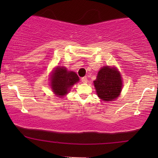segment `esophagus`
<instances>
[{
  "mask_svg": "<svg viewBox=\"0 0 158 158\" xmlns=\"http://www.w3.org/2000/svg\"><path fill=\"white\" fill-rule=\"evenodd\" d=\"M81 81H82L83 83H87L88 82V79H87V77H82L81 79Z\"/></svg>",
  "mask_w": 158,
  "mask_h": 158,
  "instance_id": "1",
  "label": "esophagus"
}]
</instances>
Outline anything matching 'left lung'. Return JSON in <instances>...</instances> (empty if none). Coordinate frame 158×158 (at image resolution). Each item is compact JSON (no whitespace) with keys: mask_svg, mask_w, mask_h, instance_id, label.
<instances>
[{"mask_svg":"<svg viewBox=\"0 0 158 158\" xmlns=\"http://www.w3.org/2000/svg\"><path fill=\"white\" fill-rule=\"evenodd\" d=\"M94 84L97 96L105 102L115 100L123 88L121 74L114 67H102Z\"/></svg>","mask_w":158,"mask_h":158,"instance_id":"8db88e82","label":"left lung"}]
</instances>
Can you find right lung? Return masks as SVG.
Returning a JSON list of instances; mask_svg holds the SVG:
<instances>
[{"instance_id": "obj_1", "label": "right lung", "mask_w": 158, "mask_h": 158, "mask_svg": "<svg viewBox=\"0 0 158 158\" xmlns=\"http://www.w3.org/2000/svg\"><path fill=\"white\" fill-rule=\"evenodd\" d=\"M79 78L73 71H68L64 67H56L50 77V86L57 97H62L78 82Z\"/></svg>"}]
</instances>
